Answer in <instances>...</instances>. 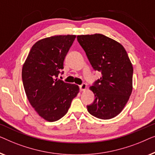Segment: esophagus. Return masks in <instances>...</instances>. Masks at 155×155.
<instances>
[{
    "label": "esophagus",
    "mask_w": 155,
    "mask_h": 155,
    "mask_svg": "<svg viewBox=\"0 0 155 155\" xmlns=\"http://www.w3.org/2000/svg\"><path fill=\"white\" fill-rule=\"evenodd\" d=\"M79 88H80V91H84L86 90L87 88V86L86 84H83L81 85V86H79Z\"/></svg>",
    "instance_id": "obj_1"
}]
</instances>
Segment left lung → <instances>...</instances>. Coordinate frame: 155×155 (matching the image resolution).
Instances as JSON below:
<instances>
[{
	"mask_svg": "<svg viewBox=\"0 0 155 155\" xmlns=\"http://www.w3.org/2000/svg\"><path fill=\"white\" fill-rule=\"evenodd\" d=\"M77 40L93 68L102 73L90 87L95 99L87 110L97 118H114L123 110L133 90L134 69L128 54L121 43L100 34L80 35Z\"/></svg>",
	"mask_w": 155,
	"mask_h": 155,
	"instance_id": "8db88e82",
	"label": "left lung"
}]
</instances>
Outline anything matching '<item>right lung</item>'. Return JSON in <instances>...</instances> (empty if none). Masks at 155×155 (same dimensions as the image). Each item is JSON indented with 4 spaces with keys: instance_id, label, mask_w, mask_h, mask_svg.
Segmentation results:
<instances>
[{
    "instance_id": "add662e5",
    "label": "right lung",
    "mask_w": 155,
    "mask_h": 155,
    "mask_svg": "<svg viewBox=\"0 0 155 155\" xmlns=\"http://www.w3.org/2000/svg\"><path fill=\"white\" fill-rule=\"evenodd\" d=\"M75 35H58L35 43L22 67L23 86L29 103L40 117L58 121L68 112L79 92L76 84L58 79Z\"/></svg>"
}]
</instances>
